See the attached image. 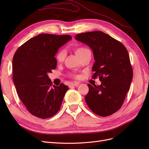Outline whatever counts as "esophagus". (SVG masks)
Listing matches in <instances>:
<instances>
[{
    "label": "esophagus",
    "mask_w": 149,
    "mask_h": 149,
    "mask_svg": "<svg viewBox=\"0 0 149 149\" xmlns=\"http://www.w3.org/2000/svg\"><path fill=\"white\" fill-rule=\"evenodd\" d=\"M79 84V83L78 81H74L72 82L69 84V87H72V86H78Z\"/></svg>",
    "instance_id": "obj_1"
}]
</instances>
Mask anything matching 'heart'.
I'll list each match as a JSON object with an SVG mask.
<instances>
[{
  "mask_svg": "<svg viewBox=\"0 0 149 149\" xmlns=\"http://www.w3.org/2000/svg\"><path fill=\"white\" fill-rule=\"evenodd\" d=\"M86 49H88L83 47L78 48L75 49V53L76 54V55L79 58L81 56L83 52L86 50ZM65 57V52L63 49H61V50H60L57 52L56 55V60L58 62H62L64 60Z\"/></svg>",
  "mask_w": 149,
  "mask_h": 149,
  "instance_id": "obj_1",
  "label": "heart"
}]
</instances>
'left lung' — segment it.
I'll return each mask as SVG.
<instances>
[{
  "mask_svg": "<svg viewBox=\"0 0 149 149\" xmlns=\"http://www.w3.org/2000/svg\"><path fill=\"white\" fill-rule=\"evenodd\" d=\"M75 39L91 48L95 63L93 78L97 76L101 84L92 86L84 99L94 113L106 117L123 105L132 80L133 71L129 53L124 45L101 31L75 35Z\"/></svg>",
  "mask_w": 149,
  "mask_h": 149,
  "instance_id": "obj_1",
  "label": "left lung"
}]
</instances>
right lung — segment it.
Masks as SVG:
<instances>
[{"label":"right lung","instance_id":"1","mask_svg":"<svg viewBox=\"0 0 149 149\" xmlns=\"http://www.w3.org/2000/svg\"><path fill=\"white\" fill-rule=\"evenodd\" d=\"M68 35L42 33L18 48L13 58V81L20 100L30 113L42 119L60 110L68 86L53 85L48 73L56 67L58 49L71 40Z\"/></svg>","mask_w":149,"mask_h":149}]
</instances>
